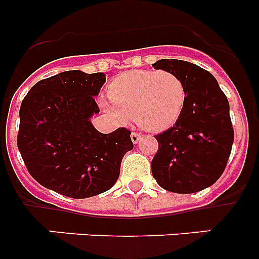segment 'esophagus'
<instances>
[{"instance_id": "obj_1", "label": "esophagus", "mask_w": 259, "mask_h": 259, "mask_svg": "<svg viewBox=\"0 0 259 259\" xmlns=\"http://www.w3.org/2000/svg\"><path fill=\"white\" fill-rule=\"evenodd\" d=\"M131 139H132V143L136 144L137 141H139L141 139V135L139 134V132H132V134H131Z\"/></svg>"}]
</instances>
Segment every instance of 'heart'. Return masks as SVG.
Here are the masks:
<instances>
[{
  "instance_id": "b5f03b06",
  "label": "heart",
  "mask_w": 259,
  "mask_h": 259,
  "mask_svg": "<svg viewBox=\"0 0 259 259\" xmlns=\"http://www.w3.org/2000/svg\"><path fill=\"white\" fill-rule=\"evenodd\" d=\"M110 104L104 106L118 120L134 118L143 130L161 132L182 115L187 88L170 71L144 70L125 72L109 87Z\"/></svg>"
}]
</instances>
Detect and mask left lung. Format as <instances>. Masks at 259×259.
<instances>
[{
    "instance_id": "1",
    "label": "left lung",
    "mask_w": 259,
    "mask_h": 259,
    "mask_svg": "<svg viewBox=\"0 0 259 259\" xmlns=\"http://www.w3.org/2000/svg\"><path fill=\"white\" fill-rule=\"evenodd\" d=\"M153 66L176 74L187 88L182 115L154 136L158 150L152 161L153 178L174 193L202 191L221 178L232 149L228 100L215 77L200 66L179 59H159Z\"/></svg>"
}]
</instances>
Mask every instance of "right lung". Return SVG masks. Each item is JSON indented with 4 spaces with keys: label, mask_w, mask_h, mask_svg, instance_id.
<instances>
[{
    "label": "right lung",
    "mask_w": 259,
    "mask_h": 259,
    "mask_svg": "<svg viewBox=\"0 0 259 259\" xmlns=\"http://www.w3.org/2000/svg\"><path fill=\"white\" fill-rule=\"evenodd\" d=\"M104 72L65 71L40 80L19 110L17 144L27 170L42 187L71 198L109 191L119 178L124 154L134 149L131 131L98 132L91 116Z\"/></svg>",
    "instance_id": "add662e5"
}]
</instances>
